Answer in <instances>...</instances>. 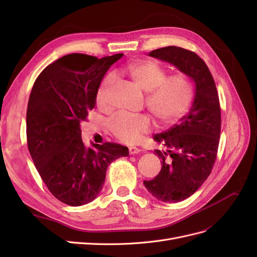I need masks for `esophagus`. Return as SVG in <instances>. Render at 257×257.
Here are the masks:
<instances>
[{
    "instance_id": "1",
    "label": "esophagus",
    "mask_w": 257,
    "mask_h": 257,
    "mask_svg": "<svg viewBox=\"0 0 257 257\" xmlns=\"http://www.w3.org/2000/svg\"><path fill=\"white\" fill-rule=\"evenodd\" d=\"M128 152H130V154H137V153L141 152V149H139V148H137V147L131 146V147H128Z\"/></svg>"
}]
</instances>
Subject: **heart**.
<instances>
[{
	"label": "heart",
	"mask_w": 257,
	"mask_h": 257,
	"mask_svg": "<svg viewBox=\"0 0 257 257\" xmlns=\"http://www.w3.org/2000/svg\"><path fill=\"white\" fill-rule=\"evenodd\" d=\"M138 89L146 92V106L157 126L173 125L186 112L194 95V84L189 75L167 72L150 61L132 62L121 68ZM112 82L107 76L96 90L95 102L100 108L107 106V91ZM110 133L118 141L132 144L139 141L151 130L150 118L146 114L116 113L108 124Z\"/></svg>",
	"instance_id": "1"
}]
</instances>
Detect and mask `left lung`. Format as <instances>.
I'll return each mask as SVG.
<instances>
[{
  "instance_id": "left-lung-1",
  "label": "left lung",
  "mask_w": 257,
  "mask_h": 257,
  "mask_svg": "<svg viewBox=\"0 0 257 257\" xmlns=\"http://www.w3.org/2000/svg\"><path fill=\"white\" fill-rule=\"evenodd\" d=\"M150 57L176 66L195 83L189 113L154 141L165 148L154 150L162 168L152 180L144 181L152 196L178 203L193 195L211 174L221 133V108L215 82L205 61L195 52L176 46L155 49Z\"/></svg>"
}]
</instances>
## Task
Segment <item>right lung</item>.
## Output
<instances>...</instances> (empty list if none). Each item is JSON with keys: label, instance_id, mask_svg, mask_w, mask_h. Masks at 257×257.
<instances>
[{"label": "right lung", "instance_id": "add662e5", "mask_svg": "<svg viewBox=\"0 0 257 257\" xmlns=\"http://www.w3.org/2000/svg\"><path fill=\"white\" fill-rule=\"evenodd\" d=\"M123 53L97 59L72 53L38 75L27 109L31 157L52 195L68 206H81L102 191L108 165L127 157V147L114 143L85 148L80 123L95 106L100 81Z\"/></svg>", "mask_w": 257, "mask_h": 257}]
</instances>
